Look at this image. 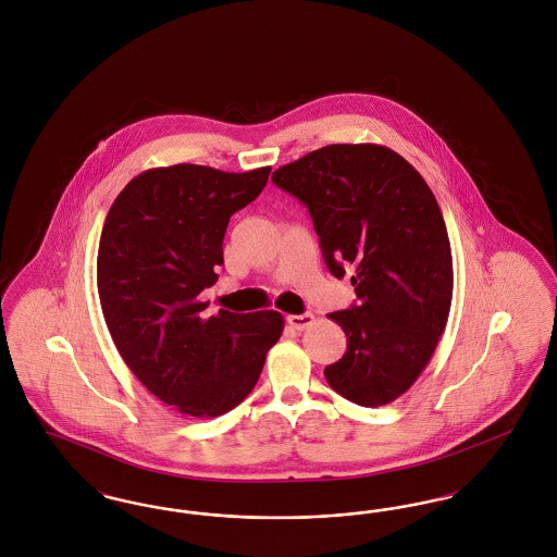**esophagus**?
I'll return each mask as SVG.
<instances>
[{
	"mask_svg": "<svg viewBox=\"0 0 557 557\" xmlns=\"http://www.w3.org/2000/svg\"><path fill=\"white\" fill-rule=\"evenodd\" d=\"M313 313H300V315H288V323L294 330H307L309 325H313Z\"/></svg>",
	"mask_w": 557,
	"mask_h": 557,
	"instance_id": "1",
	"label": "esophagus"
}]
</instances>
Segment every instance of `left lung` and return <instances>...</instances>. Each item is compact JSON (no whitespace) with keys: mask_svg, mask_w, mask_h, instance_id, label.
I'll return each mask as SVG.
<instances>
[{"mask_svg":"<svg viewBox=\"0 0 557 557\" xmlns=\"http://www.w3.org/2000/svg\"><path fill=\"white\" fill-rule=\"evenodd\" d=\"M311 214L327 269L352 273L357 305L336 311L346 352L327 384L361 407L388 405L420 377L445 332L453 259L424 177L386 146L332 144L273 171Z\"/></svg>","mask_w":557,"mask_h":557,"instance_id":"left-lung-1","label":"left lung"}]
</instances>
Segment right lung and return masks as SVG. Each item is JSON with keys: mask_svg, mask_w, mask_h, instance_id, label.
I'll return each instance as SVG.
<instances>
[{"mask_svg": "<svg viewBox=\"0 0 557 557\" xmlns=\"http://www.w3.org/2000/svg\"><path fill=\"white\" fill-rule=\"evenodd\" d=\"M271 166L202 164L144 171L116 196L98 250L108 332L135 377L191 418H216L255 388L284 330L277 311L207 318L230 216L265 187Z\"/></svg>", "mask_w": 557, "mask_h": 557, "instance_id": "1", "label": "right lung"}]
</instances>
